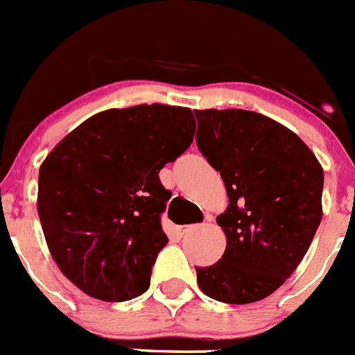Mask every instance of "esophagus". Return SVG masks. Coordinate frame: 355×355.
<instances>
[{
    "instance_id": "34e87169",
    "label": "esophagus",
    "mask_w": 355,
    "mask_h": 355,
    "mask_svg": "<svg viewBox=\"0 0 355 355\" xmlns=\"http://www.w3.org/2000/svg\"><path fill=\"white\" fill-rule=\"evenodd\" d=\"M198 224H189V226H178V233H179V236H186V234H189L191 233V231H195V230H198Z\"/></svg>"
}]
</instances>
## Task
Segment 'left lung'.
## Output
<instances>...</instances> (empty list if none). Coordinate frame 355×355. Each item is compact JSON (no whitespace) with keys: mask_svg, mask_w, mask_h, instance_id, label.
Wrapping results in <instances>:
<instances>
[{"mask_svg":"<svg viewBox=\"0 0 355 355\" xmlns=\"http://www.w3.org/2000/svg\"><path fill=\"white\" fill-rule=\"evenodd\" d=\"M195 115L196 145L230 198L217 216L226 250L216 264L196 268V282L224 304L259 302L290 278L311 247L322 217V167L295 132L257 112Z\"/></svg>","mask_w":355,"mask_h":355,"instance_id":"left-lung-1","label":"left lung"}]
</instances>
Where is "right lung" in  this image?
<instances>
[{
	"instance_id": "right-lung-1",
	"label": "right lung",
	"mask_w": 355,
	"mask_h": 355,
	"mask_svg": "<svg viewBox=\"0 0 355 355\" xmlns=\"http://www.w3.org/2000/svg\"><path fill=\"white\" fill-rule=\"evenodd\" d=\"M189 108L136 105L93 115L40 169L37 214L51 257L79 290L124 302L150 286L171 191L159 173L195 136Z\"/></svg>"
}]
</instances>
